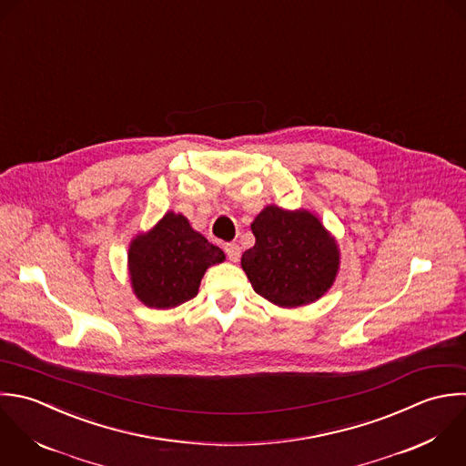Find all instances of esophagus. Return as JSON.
<instances>
[{
	"instance_id": "1",
	"label": "esophagus",
	"mask_w": 466,
	"mask_h": 466,
	"mask_svg": "<svg viewBox=\"0 0 466 466\" xmlns=\"http://www.w3.org/2000/svg\"><path fill=\"white\" fill-rule=\"evenodd\" d=\"M225 254H227V258L230 261L236 263L239 259V256H241V248H239L238 243H225Z\"/></svg>"
}]
</instances>
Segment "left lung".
Masks as SVG:
<instances>
[{
    "label": "left lung",
    "instance_id": "1",
    "mask_svg": "<svg viewBox=\"0 0 466 466\" xmlns=\"http://www.w3.org/2000/svg\"><path fill=\"white\" fill-rule=\"evenodd\" d=\"M256 245L243 252L241 267L254 290L279 307L319 299L334 283L339 250L310 212L267 207L252 223Z\"/></svg>",
    "mask_w": 466,
    "mask_h": 466
}]
</instances>
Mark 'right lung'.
<instances>
[{
  "mask_svg": "<svg viewBox=\"0 0 466 466\" xmlns=\"http://www.w3.org/2000/svg\"><path fill=\"white\" fill-rule=\"evenodd\" d=\"M223 259V250L196 232L187 218L168 212L130 245L132 289L147 307L174 309L196 298L205 270Z\"/></svg>",
  "mask_w": 466,
  "mask_h": 466,
  "instance_id": "obj_1",
  "label": "right lung"
}]
</instances>
